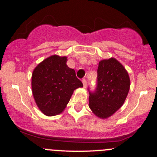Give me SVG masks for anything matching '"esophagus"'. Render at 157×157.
<instances>
[{"label": "esophagus", "mask_w": 157, "mask_h": 157, "mask_svg": "<svg viewBox=\"0 0 157 157\" xmlns=\"http://www.w3.org/2000/svg\"><path fill=\"white\" fill-rule=\"evenodd\" d=\"M82 83H83L84 87H86V85H87V80H86V78L82 79Z\"/></svg>", "instance_id": "1"}]
</instances>
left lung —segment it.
<instances>
[{
  "mask_svg": "<svg viewBox=\"0 0 157 157\" xmlns=\"http://www.w3.org/2000/svg\"><path fill=\"white\" fill-rule=\"evenodd\" d=\"M130 89V78L123 66L116 59L99 63L97 86L89 91V107L96 116L107 118L125 102Z\"/></svg>",
  "mask_w": 157,
  "mask_h": 157,
  "instance_id": "obj_1",
  "label": "left lung"
}]
</instances>
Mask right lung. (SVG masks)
Listing matches in <instances>:
<instances>
[{
    "mask_svg": "<svg viewBox=\"0 0 157 157\" xmlns=\"http://www.w3.org/2000/svg\"><path fill=\"white\" fill-rule=\"evenodd\" d=\"M67 57L53 55L41 62L33 71L32 88L37 106L47 116L63 111L73 91L82 87L75 71L66 65Z\"/></svg>",
    "mask_w": 157,
    "mask_h": 157,
    "instance_id": "obj_1",
    "label": "right lung"
}]
</instances>
